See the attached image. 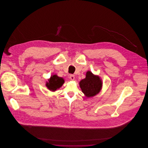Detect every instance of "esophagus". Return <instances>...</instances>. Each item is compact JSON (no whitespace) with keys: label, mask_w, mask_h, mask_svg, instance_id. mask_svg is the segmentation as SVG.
Listing matches in <instances>:
<instances>
[{"label":"esophagus","mask_w":148,"mask_h":148,"mask_svg":"<svg viewBox=\"0 0 148 148\" xmlns=\"http://www.w3.org/2000/svg\"><path fill=\"white\" fill-rule=\"evenodd\" d=\"M70 79H71V80H74V79H75V76L74 75H72V74H71L70 75Z\"/></svg>","instance_id":"1"}]
</instances>
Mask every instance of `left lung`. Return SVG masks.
Masks as SVG:
<instances>
[{"mask_svg":"<svg viewBox=\"0 0 148 148\" xmlns=\"http://www.w3.org/2000/svg\"><path fill=\"white\" fill-rule=\"evenodd\" d=\"M79 86L85 96L86 98H90L95 96L101 91L103 82L99 75L88 71L86 77L80 81Z\"/></svg>","mask_w":148,"mask_h":148,"instance_id":"left-lung-1","label":"left lung"}]
</instances>
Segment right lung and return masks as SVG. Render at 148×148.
<instances>
[{"instance_id": "obj_1", "label": "right lung", "mask_w": 148, "mask_h": 148, "mask_svg": "<svg viewBox=\"0 0 148 148\" xmlns=\"http://www.w3.org/2000/svg\"><path fill=\"white\" fill-rule=\"evenodd\" d=\"M64 82L65 81L63 77H59L56 74H53L48 79L45 85L50 91L56 92L62 86Z\"/></svg>"}]
</instances>
